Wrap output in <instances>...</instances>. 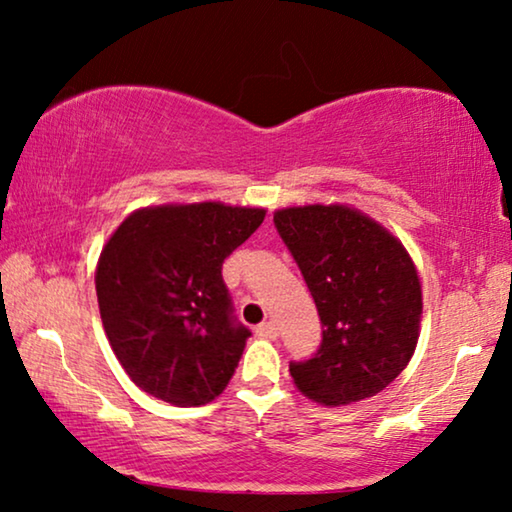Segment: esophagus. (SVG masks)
<instances>
[{
    "mask_svg": "<svg viewBox=\"0 0 512 512\" xmlns=\"http://www.w3.org/2000/svg\"><path fill=\"white\" fill-rule=\"evenodd\" d=\"M256 333L261 335V338H265V340H275L277 335H279L275 321H263V324H258L256 326Z\"/></svg>",
    "mask_w": 512,
    "mask_h": 512,
    "instance_id": "esophagus-1",
    "label": "esophagus"
}]
</instances>
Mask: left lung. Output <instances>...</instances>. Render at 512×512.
<instances>
[{"label":"left lung","mask_w":512,"mask_h":512,"mask_svg":"<svg viewBox=\"0 0 512 512\" xmlns=\"http://www.w3.org/2000/svg\"><path fill=\"white\" fill-rule=\"evenodd\" d=\"M275 226L319 310L314 359L291 363L296 389L326 408L380 394L415 354L422 282L403 242L345 202L282 207Z\"/></svg>","instance_id":"1"}]
</instances>
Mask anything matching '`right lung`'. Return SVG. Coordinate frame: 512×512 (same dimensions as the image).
Returning <instances> with one entry per match:
<instances>
[{
	"mask_svg": "<svg viewBox=\"0 0 512 512\" xmlns=\"http://www.w3.org/2000/svg\"><path fill=\"white\" fill-rule=\"evenodd\" d=\"M268 209L165 202L125 216L95 268L104 333L139 389L195 408L233 377L249 331L233 324L221 265Z\"/></svg>",
	"mask_w": 512,
	"mask_h": 512,
	"instance_id": "1",
	"label": "right lung"
}]
</instances>
